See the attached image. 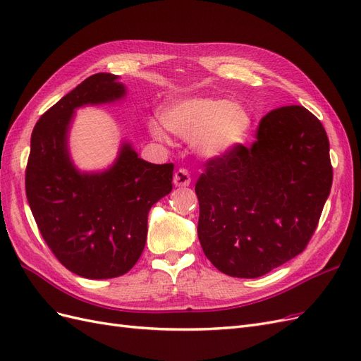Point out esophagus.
<instances>
[{
	"instance_id": "obj_1",
	"label": "esophagus",
	"mask_w": 361,
	"mask_h": 361,
	"mask_svg": "<svg viewBox=\"0 0 361 361\" xmlns=\"http://www.w3.org/2000/svg\"><path fill=\"white\" fill-rule=\"evenodd\" d=\"M173 183L174 187H188L191 183V178H190V173L185 170V169H179L178 171H174L173 174Z\"/></svg>"
}]
</instances>
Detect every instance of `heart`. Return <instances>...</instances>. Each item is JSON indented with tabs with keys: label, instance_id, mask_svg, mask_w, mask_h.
Masks as SVG:
<instances>
[{
	"label": "heart",
	"instance_id": "b5f03b06",
	"mask_svg": "<svg viewBox=\"0 0 361 361\" xmlns=\"http://www.w3.org/2000/svg\"><path fill=\"white\" fill-rule=\"evenodd\" d=\"M170 133L194 140V149L204 159H224L245 145L253 129V116L241 104L223 97L190 96L170 102L162 122L149 120V133L159 143H169Z\"/></svg>",
	"mask_w": 361,
	"mask_h": 361
}]
</instances>
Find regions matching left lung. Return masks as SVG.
Segmentation results:
<instances>
[{"mask_svg":"<svg viewBox=\"0 0 361 361\" xmlns=\"http://www.w3.org/2000/svg\"><path fill=\"white\" fill-rule=\"evenodd\" d=\"M331 183L319 120L300 105L272 110L251 147L209 161L195 183L206 257L232 277L268 274L307 245Z\"/></svg>","mask_w":361,"mask_h":361,"instance_id":"left-lung-1","label":"left lung"}]
</instances>
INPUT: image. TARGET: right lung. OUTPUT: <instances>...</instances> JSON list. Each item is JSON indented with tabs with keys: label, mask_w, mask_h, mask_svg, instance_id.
Masks as SVG:
<instances>
[{
	"label": "right lung",
	"mask_w": 361,
	"mask_h": 361,
	"mask_svg": "<svg viewBox=\"0 0 361 361\" xmlns=\"http://www.w3.org/2000/svg\"><path fill=\"white\" fill-rule=\"evenodd\" d=\"M118 78L92 75L49 108L32 129L25 171L27 200L45 243L73 274L92 280L123 276L137 264L150 207L173 188V164L141 159L128 140L104 170L75 166V111L123 101L128 89Z\"/></svg>",
	"instance_id": "add662e5"
}]
</instances>
